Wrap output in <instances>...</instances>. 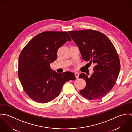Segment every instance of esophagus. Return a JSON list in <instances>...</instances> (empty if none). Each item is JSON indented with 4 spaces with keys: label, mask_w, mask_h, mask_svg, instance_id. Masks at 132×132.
<instances>
[{
    "label": "esophagus",
    "mask_w": 132,
    "mask_h": 132,
    "mask_svg": "<svg viewBox=\"0 0 132 132\" xmlns=\"http://www.w3.org/2000/svg\"><path fill=\"white\" fill-rule=\"evenodd\" d=\"M75 76L76 77L77 79H78L79 78V73L78 72H75Z\"/></svg>",
    "instance_id": "esophagus-1"
}]
</instances>
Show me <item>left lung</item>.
I'll return each mask as SVG.
<instances>
[{"instance_id":"obj_1","label":"left lung","mask_w":132,"mask_h":132,"mask_svg":"<svg viewBox=\"0 0 132 132\" xmlns=\"http://www.w3.org/2000/svg\"><path fill=\"white\" fill-rule=\"evenodd\" d=\"M79 48L82 59L93 63L94 72L90 77L84 73L79 78L85 79L86 86L80 90L81 95L90 100L101 99L115 85L120 68L117 51L105 34L92 29L68 31Z\"/></svg>"}]
</instances>
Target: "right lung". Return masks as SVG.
I'll use <instances>...</instances> for the list:
<instances>
[{"mask_svg": "<svg viewBox=\"0 0 132 132\" xmlns=\"http://www.w3.org/2000/svg\"><path fill=\"white\" fill-rule=\"evenodd\" d=\"M71 38L66 31H47L34 37L23 48L18 61V77L27 95L39 103H48L60 93L63 85L76 79L75 73H58L50 64L57 50Z\"/></svg>", "mask_w": 132, "mask_h": 132, "instance_id": "obj_1", "label": "right lung"}]
</instances>
